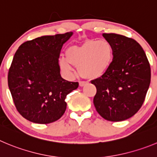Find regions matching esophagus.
Here are the masks:
<instances>
[{
  "mask_svg": "<svg viewBox=\"0 0 157 157\" xmlns=\"http://www.w3.org/2000/svg\"><path fill=\"white\" fill-rule=\"evenodd\" d=\"M86 84H87V82H85V81H80V82H79V85H80V87H83V86H85Z\"/></svg>",
  "mask_w": 157,
  "mask_h": 157,
  "instance_id": "1",
  "label": "esophagus"
}]
</instances>
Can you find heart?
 Segmentation results:
<instances>
[{
  "instance_id": "b5f03b06",
  "label": "heart",
  "mask_w": 157,
  "mask_h": 157,
  "mask_svg": "<svg viewBox=\"0 0 157 157\" xmlns=\"http://www.w3.org/2000/svg\"><path fill=\"white\" fill-rule=\"evenodd\" d=\"M66 57H61L59 64L64 74L74 77L75 69L84 78L96 79L107 74L114 59V48L109 41L87 40L79 45H71L66 51Z\"/></svg>"
}]
</instances>
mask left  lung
<instances>
[{"instance_id":"8db88e82","label":"left lung","mask_w":157,"mask_h":157,"mask_svg":"<svg viewBox=\"0 0 157 157\" xmlns=\"http://www.w3.org/2000/svg\"><path fill=\"white\" fill-rule=\"evenodd\" d=\"M102 36L113 45L114 59L106 74L91 81L97 88L94 105L105 119L124 121L132 117L144 102L150 84V66L136 40L115 33Z\"/></svg>"}]
</instances>
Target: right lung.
I'll return each instance as SVG.
<instances>
[{"instance_id":"add662e5","label":"right lung","mask_w":157,"mask_h":157,"mask_svg":"<svg viewBox=\"0 0 157 157\" xmlns=\"http://www.w3.org/2000/svg\"><path fill=\"white\" fill-rule=\"evenodd\" d=\"M73 32L27 41L16 51L8 72V87L18 112L29 121L49 124L60 118L67 95L79 86L60 75L61 49Z\"/></svg>"}]
</instances>
